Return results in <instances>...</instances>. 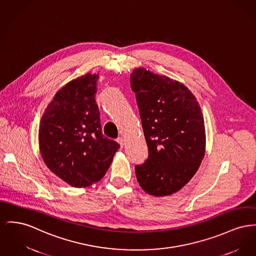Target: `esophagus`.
<instances>
[{"label": "esophagus", "instance_id": "1", "mask_svg": "<svg viewBox=\"0 0 256 256\" xmlns=\"http://www.w3.org/2000/svg\"><path fill=\"white\" fill-rule=\"evenodd\" d=\"M119 144H120V147L122 148L124 147V138H122V137H119V138H117V140H116Z\"/></svg>", "mask_w": 256, "mask_h": 256}]
</instances>
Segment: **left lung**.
<instances>
[{"label": "left lung", "instance_id": "left-lung-1", "mask_svg": "<svg viewBox=\"0 0 256 256\" xmlns=\"http://www.w3.org/2000/svg\"><path fill=\"white\" fill-rule=\"evenodd\" d=\"M130 87L148 146V158L136 166L140 186L150 196L177 192L194 177L205 154L204 118L184 85L139 68Z\"/></svg>", "mask_w": 256, "mask_h": 256}]
</instances>
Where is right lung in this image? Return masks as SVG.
Segmentation results:
<instances>
[{
    "label": "right lung",
    "mask_w": 256,
    "mask_h": 256,
    "mask_svg": "<svg viewBox=\"0 0 256 256\" xmlns=\"http://www.w3.org/2000/svg\"><path fill=\"white\" fill-rule=\"evenodd\" d=\"M98 74H87L60 89L46 108L38 132L46 166L76 188L100 180L120 145L102 136L96 102Z\"/></svg>",
    "instance_id": "1"
}]
</instances>
